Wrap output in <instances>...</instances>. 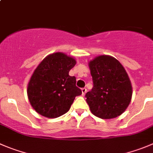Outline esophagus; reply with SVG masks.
I'll return each mask as SVG.
<instances>
[{
	"instance_id": "34e87169",
	"label": "esophagus",
	"mask_w": 153,
	"mask_h": 153,
	"mask_svg": "<svg viewBox=\"0 0 153 153\" xmlns=\"http://www.w3.org/2000/svg\"><path fill=\"white\" fill-rule=\"evenodd\" d=\"M86 91H87L86 88H82V95H85V93H86Z\"/></svg>"
}]
</instances>
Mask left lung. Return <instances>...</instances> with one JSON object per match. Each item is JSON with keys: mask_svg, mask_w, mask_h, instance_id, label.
<instances>
[{"mask_svg": "<svg viewBox=\"0 0 153 153\" xmlns=\"http://www.w3.org/2000/svg\"><path fill=\"white\" fill-rule=\"evenodd\" d=\"M93 88L85 94L92 114L104 119L123 114L131 100L132 86L124 67L110 56H99L88 63Z\"/></svg>", "mask_w": 153, "mask_h": 153, "instance_id": "1", "label": "left lung"}]
</instances>
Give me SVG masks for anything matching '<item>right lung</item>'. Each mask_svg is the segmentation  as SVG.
<instances>
[{"instance_id": "right-lung-1", "label": "right lung", "mask_w": 153, "mask_h": 153, "mask_svg": "<svg viewBox=\"0 0 153 153\" xmlns=\"http://www.w3.org/2000/svg\"><path fill=\"white\" fill-rule=\"evenodd\" d=\"M76 63L63 52H54L39 64L27 88L30 104L37 113L53 119L70 110L76 96L82 94L76 86L75 76L69 75Z\"/></svg>"}]
</instances>
